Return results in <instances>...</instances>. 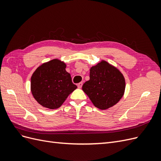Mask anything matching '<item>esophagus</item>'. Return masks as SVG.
Listing matches in <instances>:
<instances>
[{
	"mask_svg": "<svg viewBox=\"0 0 161 161\" xmlns=\"http://www.w3.org/2000/svg\"><path fill=\"white\" fill-rule=\"evenodd\" d=\"M78 87H79V89H80L81 88V87H82V82H79V84H78Z\"/></svg>",
	"mask_w": 161,
	"mask_h": 161,
	"instance_id": "obj_1",
	"label": "esophagus"
}]
</instances>
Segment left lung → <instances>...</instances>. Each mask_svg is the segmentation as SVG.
<instances>
[{"mask_svg":"<svg viewBox=\"0 0 161 161\" xmlns=\"http://www.w3.org/2000/svg\"><path fill=\"white\" fill-rule=\"evenodd\" d=\"M90 79L82 89L92 103L100 109L115 105L123 97L125 88L123 75L108 62L101 61L90 69Z\"/></svg>","mask_w":161,"mask_h":161,"instance_id":"left-lung-1","label":"left lung"}]
</instances>
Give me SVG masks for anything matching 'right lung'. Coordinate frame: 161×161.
Wrapping results in <instances>:
<instances>
[{
  "label": "right lung",
  "mask_w": 161,
  "mask_h": 161,
  "mask_svg": "<svg viewBox=\"0 0 161 161\" xmlns=\"http://www.w3.org/2000/svg\"><path fill=\"white\" fill-rule=\"evenodd\" d=\"M66 65L54 59L39 66L31 79V91L35 99L44 108L57 109L77 86L73 84Z\"/></svg>",
  "instance_id": "1"
}]
</instances>
